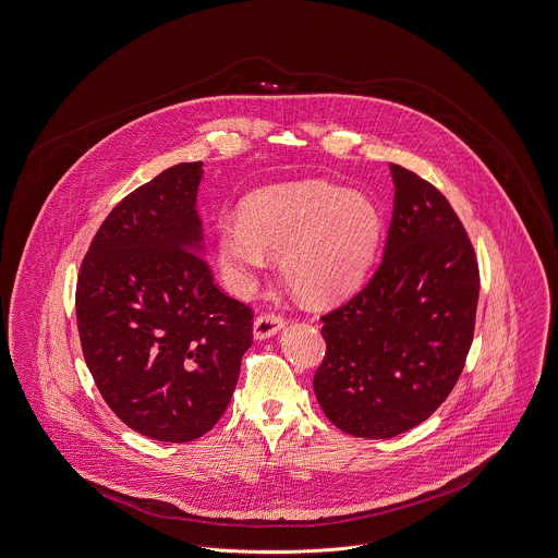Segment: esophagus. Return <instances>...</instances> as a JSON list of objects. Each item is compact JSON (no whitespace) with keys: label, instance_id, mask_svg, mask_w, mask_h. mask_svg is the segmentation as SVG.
Segmentation results:
<instances>
[{"label":"esophagus","instance_id":"34e87169","mask_svg":"<svg viewBox=\"0 0 558 558\" xmlns=\"http://www.w3.org/2000/svg\"><path fill=\"white\" fill-rule=\"evenodd\" d=\"M287 323V316L282 312H263L254 320V338L263 340L274 336L282 325Z\"/></svg>","mask_w":558,"mask_h":558}]
</instances>
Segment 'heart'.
<instances>
[{
    "instance_id": "1",
    "label": "heart",
    "mask_w": 558,
    "mask_h": 558,
    "mask_svg": "<svg viewBox=\"0 0 558 558\" xmlns=\"http://www.w3.org/2000/svg\"><path fill=\"white\" fill-rule=\"evenodd\" d=\"M378 233L380 218L366 196L312 184L256 196L244 218L220 222L218 248L242 287L267 267V248L282 256L284 278L302 298L329 302L360 282Z\"/></svg>"
}]
</instances>
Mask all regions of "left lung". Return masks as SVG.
<instances>
[{
    "label": "left lung",
    "instance_id": "obj_1",
    "mask_svg": "<svg viewBox=\"0 0 558 558\" xmlns=\"http://www.w3.org/2000/svg\"><path fill=\"white\" fill-rule=\"evenodd\" d=\"M393 211L380 263L320 316L314 393L333 426L391 438L426 422L458 383L475 333L480 265L438 187L389 162Z\"/></svg>",
    "mask_w": 558,
    "mask_h": 558
}]
</instances>
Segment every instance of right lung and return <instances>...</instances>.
Wrapping results in <instances>:
<instances>
[{"label": "right lung", "instance_id": "right-lung-1", "mask_svg": "<svg viewBox=\"0 0 558 558\" xmlns=\"http://www.w3.org/2000/svg\"><path fill=\"white\" fill-rule=\"evenodd\" d=\"M201 162L124 196L76 278L85 364L109 409L154 440L187 442L227 411L252 344L248 304L229 298L201 250Z\"/></svg>", "mask_w": 558, "mask_h": 558}]
</instances>
